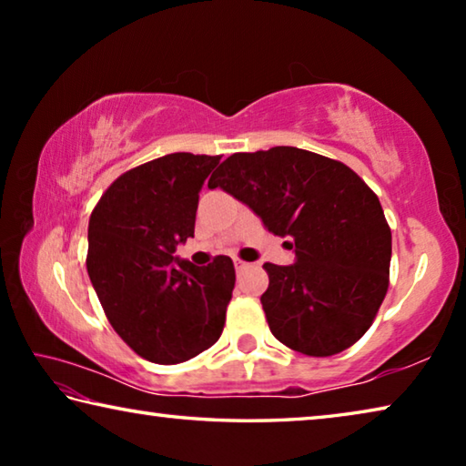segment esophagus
<instances>
[{"mask_svg":"<svg viewBox=\"0 0 466 466\" xmlns=\"http://www.w3.org/2000/svg\"><path fill=\"white\" fill-rule=\"evenodd\" d=\"M234 267H236V271L242 273L244 269H248L250 263H247V261H240V258H236V261H234Z\"/></svg>","mask_w":466,"mask_h":466,"instance_id":"1","label":"esophagus"}]
</instances>
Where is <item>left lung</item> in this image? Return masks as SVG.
Listing matches in <instances>:
<instances>
[{
  "mask_svg": "<svg viewBox=\"0 0 466 466\" xmlns=\"http://www.w3.org/2000/svg\"><path fill=\"white\" fill-rule=\"evenodd\" d=\"M288 236L296 263H265L261 296L271 333L289 350L327 358L372 325L389 289L392 236L372 188L343 162L278 146L232 154L209 178Z\"/></svg>",
  "mask_w": 466,
  "mask_h": 466,
  "instance_id": "8db88e82",
  "label": "left lung"
}]
</instances>
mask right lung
<instances>
[{"mask_svg":"<svg viewBox=\"0 0 466 466\" xmlns=\"http://www.w3.org/2000/svg\"><path fill=\"white\" fill-rule=\"evenodd\" d=\"M218 164L188 152L156 157L116 178L90 216L94 291L123 341L154 364L199 356L224 330L232 258L197 267L175 257L193 238L199 191Z\"/></svg>","mask_w":466,"mask_h":466,"instance_id":"obj_1","label":"right lung"}]
</instances>
